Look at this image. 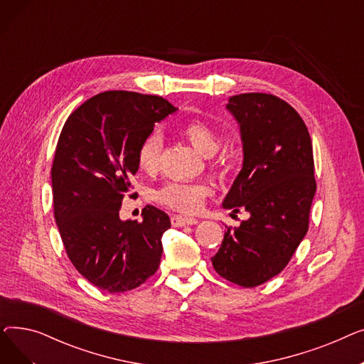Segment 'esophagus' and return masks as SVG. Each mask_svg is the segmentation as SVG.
I'll use <instances>...</instances> for the list:
<instances>
[{"label":"esophagus","instance_id":"esophagus-1","mask_svg":"<svg viewBox=\"0 0 364 364\" xmlns=\"http://www.w3.org/2000/svg\"><path fill=\"white\" fill-rule=\"evenodd\" d=\"M199 220L198 218H192V217H183V215H174L171 218V224L174 227H184V225H195L198 224Z\"/></svg>","mask_w":364,"mask_h":364}]
</instances>
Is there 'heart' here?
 <instances>
[{
    "instance_id": "obj_1",
    "label": "heart",
    "mask_w": 364,
    "mask_h": 364,
    "mask_svg": "<svg viewBox=\"0 0 364 364\" xmlns=\"http://www.w3.org/2000/svg\"><path fill=\"white\" fill-rule=\"evenodd\" d=\"M180 136L186 139L203 156H213L218 150V132L202 119H192L184 122L180 129ZM162 150V139L159 134L153 132L147 136L137 150V165L143 172L153 174L158 169L159 156ZM211 193L206 184H190L172 181L161 187L155 193V199L180 213H196L202 206L205 198Z\"/></svg>"
}]
</instances>
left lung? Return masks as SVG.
<instances>
[{
	"label": "left lung",
	"instance_id": "obj_1",
	"mask_svg": "<svg viewBox=\"0 0 364 364\" xmlns=\"http://www.w3.org/2000/svg\"><path fill=\"white\" fill-rule=\"evenodd\" d=\"M240 128L243 164L223 208L250 218L227 228L215 272L243 288L277 276L309 230L316 193L313 144L298 112L273 94L246 92L228 99Z\"/></svg>",
	"mask_w": 364,
	"mask_h": 364
}]
</instances>
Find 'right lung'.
Segmentation results:
<instances>
[{"mask_svg":"<svg viewBox=\"0 0 364 364\" xmlns=\"http://www.w3.org/2000/svg\"><path fill=\"white\" fill-rule=\"evenodd\" d=\"M176 110L159 95L105 91L60 132L51 168L55 224L75 269L102 291H131L158 270L169 217L147 205L143 221H122L119 209L139 171V146Z\"/></svg>","mask_w":364,"mask_h":364,"instance_id":"obj_1","label":"right lung"}]
</instances>
